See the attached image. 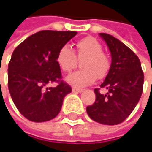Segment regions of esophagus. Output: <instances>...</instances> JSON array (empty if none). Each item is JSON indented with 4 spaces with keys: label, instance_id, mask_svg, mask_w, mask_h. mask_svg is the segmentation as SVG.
Masks as SVG:
<instances>
[{
    "label": "esophagus",
    "instance_id": "1",
    "mask_svg": "<svg viewBox=\"0 0 152 152\" xmlns=\"http://www.w3.org/2000/svg\"><path fill=\"white\" fill-rule=\"evenodd\" d=\"M72 92H73V93H81V92H83V89L74 87V88H72Z\"/></svg>",
    "mask_w": 152,
    "mask_h": 152
}]
</instances>
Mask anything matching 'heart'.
I'll list each match as a JSON object with an SVG mask.
<instances>
[{"mask_svg": "<svg viewBox=\"0 0 152 152\" xmlns=\"http://www.w3.org/2000/svg\"><path fill=\"white\" fill-rule=\"evenodd\" d=\"M77 59L83 60L81 64L83 70L75 72L66 78L69 85L75 87L91 85L96 77H104L111 66L110 58L103 52L102 44L93 37L78 40L75 45V53L67 46H64L57 55V63L66 73L71 72L77 66Z\"/></svg>", "mask_w": 152, "mask_h": 152, "instance_id": "obj_1", "label": "heart"}]
</instances>
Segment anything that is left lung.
Listing matches in <instances>:
<instances>
[{"mask_svg":"<svg viewBox=\"0 0 152 152\" xmlns=\"http://www.w3.org/2000/svg\"><path fill=\"white\" fill-rule=\"evenodd\" d=\"M105 41L112 57V63L101 88L103 94L94 89L95 102L86 107L92 120L106 125L123 123L137 105L142 94L144 75L136 54L116 38L99 33Z\"/></svg>","mask_w":152,"mask_h":152,"instance_id":"8db88e82","label":"left lung"}]
</instances>
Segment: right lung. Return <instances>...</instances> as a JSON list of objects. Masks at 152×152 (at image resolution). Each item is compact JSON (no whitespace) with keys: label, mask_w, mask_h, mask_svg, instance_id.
Returning <instances> with one entry per match:
<instances>
[{"label":"right lung","mask_w":152,"mask_h":152,"mask_svg":"<svg viewBox=\"0 0 152 152\" xmlns=\"http://www.w3.org/2000/svg\"><path fill=\"white\" fill-rule=\"evenodd\" d=\"M77 31L41 30L29 36L13 51L8 66V87L19 112L28 120L42 123L60 112L71 86L61 81L57 55ZM58 82L56 88L47 85Z\"/></svg>","instance_id":"1"}]
</instances>
